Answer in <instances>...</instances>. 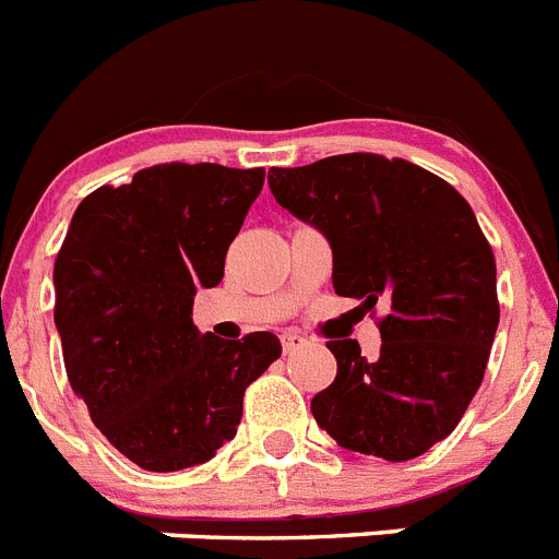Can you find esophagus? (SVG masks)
I'll return each mask as SVG.
<instances>
[{
    "label": "esophagus",
    "mask_w": 559,
    "mask_h": 559,
    "mask_svg": "<svg viewBox=\"0 0 559 559\" xmlns=\"http://www.w3.org/2000/svg\"><path fill=\"white\" fill-rule=\"evenodd\" d=\"M310 341L305 338V335H299V333H294V330H288V333H283V349L288 355H294V353H299V349H305L308 347Z\"/></svg>",
    "instance_id": "obj_1"
}]
</instances>
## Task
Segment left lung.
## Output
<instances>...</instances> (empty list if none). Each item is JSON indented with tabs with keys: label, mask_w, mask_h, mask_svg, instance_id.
<instances>
[{
	"label": "left lung",
	"mask_w": 559,
	"mask_h": 559,
	"mask_svg": "<svg viewBox=\"0 0 559 559\" xmlns=\"http://www.w3.org/2000/svg\"><path fill=\"white\" fill-rule=\"evenodd\" d=\"M276 204L322 229L333 288L378 319L380 355L328 341L338 374L310 400L347 451L386 462L426 453L478 392L498 328L496 257L471 204L433 173L378 153L271 167Z\"/></svg>",
	"instance_id": "obj_1"
}]
</instances>
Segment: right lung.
Wrapping results in <instances>:
<instances>
[{
  "label": "right lung",
  "mask_w": 559,
  "mask_h": 559,
  "mask_svg": "<svg viewBox=\"0 0 559 559\" xmlns=\"http://www.w3.org/2000/svg\"><path fill=\"white\" fill-rule=\"evenodd\" d=\"M265 170L167 162L97 187L56 257V328L67 378L103 437L142 471L215 456L243 394L283 355L274 333H199L192 296L224 280L229 243Z\"/></svg>",
  "instance_id": "obj_1"
}]
</instances>
